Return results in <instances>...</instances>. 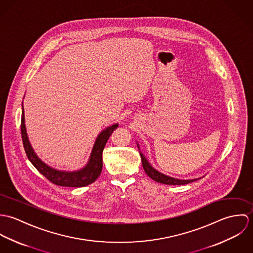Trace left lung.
Masks as SVG:
<instances>
[{
	"mask_svg": "<svg viewBox=\"0 0 253 253\" xmlns=\"http://www.w3.org/2000/svg\"><path fill=\"white\" fill-rule=\"evenodd\" d=\"M137 147L139 149V153H140L141 161H142V166H143V169H144L146 174L150 178H152L153 180H155L156 182H160V183L167 184V185H185V184H188V183H191L193 181L198 180V179L202 178V177H200V178H195V179H178V178H174V177L166 175V174L158 171L156 169H154L150 165V163L146 159V157L143 155V153L140 152V148H139V144L138 143H137Z\"/></svg>",
	"mask_w": 253,
	"mask_h": 253,
	"instance_id": "left-lung-1",
	"label": "left lung"
}]
</instances>
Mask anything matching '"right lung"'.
I'll list each match as a JSON object with an SVG mask.
<instances>
[{"label":"right lung","instance_id":"obj_1","mask_svg":"<svg viewBox=\"0 0 253 253\" xmlns=\"http://www.w3.org/2000/svg\"><path fill=\"white\" fill-rule=\"evenodd\" d=\"M118 124L112 125L102 130L95 142L90 153L89 160L87 164L79 170L66 171V170H58L55 169L45 163H43L37 156L34 149L32 148L31 143L29 142V138L26 132L25 126V117H24V108L22 105V114H21V136L25 153L27 155L28 160L32 163V165L36 168L39 172H41L46 179L52 182L58 186L64 187H84L87 186L96 180L102 170V152L106 145V142L112 134V132L118 127Z\"/></svg>","mask_w":253,"mask_h":253}]
</instances>
